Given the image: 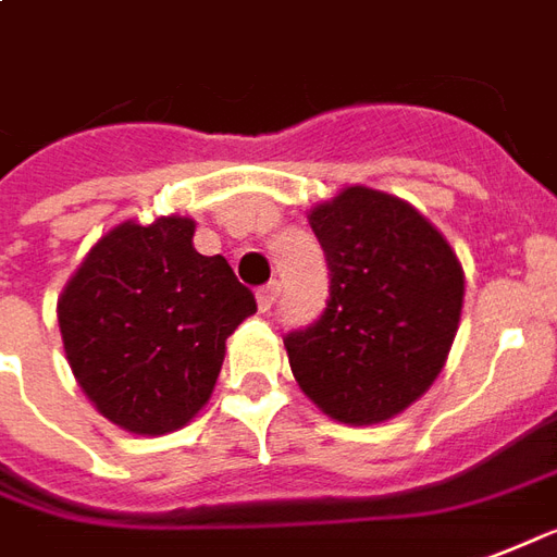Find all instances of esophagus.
<instances>
[{
    "label": "esophagus",
    "instance_id": "1",
    "mask_svg": "<svg viewBox=\"0 0 557 557\" xmlns=\"http://www.w3.org/2000/svg\"><path fill=\"white\" fill-rule=\"evenodd\" d=\"M278 294H282V284H278V282L263 284L261 290L255 294V299H258V308H261V311H270V308L275 306V299H278Z\"/></svg>",
    "mask_w": 557,
    "mask_h": 557
}]
</instances>
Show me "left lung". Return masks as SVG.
<instances>
[{
    "instance_id": "left-lung-1",
    "label": "left lung",
    "mask_w": 557,
    "mask_h": 557,
    "mask_svg": "<svg viewBox=\"0 0 557 557\" xmlns=\"http://www.w3.org/2000/svg\"><path fill=\"white\" fill-rule=\"evenodd\" d=\"M329 263L318 323L284 338L294 380L350 428L383 424L436 383L460 329L466 275L433 222L371 186L308 210Z\"/></svg>"
}]
</instances>
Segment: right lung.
Returning <instances> with one entry per match:
<instances>
[{"mask_svg": "<svg viewBox=\"0 0 557 557\" xmlns=\"http://www.w3.org/2000/svg\"><path fill=\"white\" fill-rule=\"evenodd\" d=\"M189 216L121 222L59 296L64 359L91 407L136 436L186 428L258 306L222 255L195 251Z\"/></svg>", "mask_w": 557, "mask_h": 557, "instance_id": "add662e5", "label": "right lung"}]
</instances>
